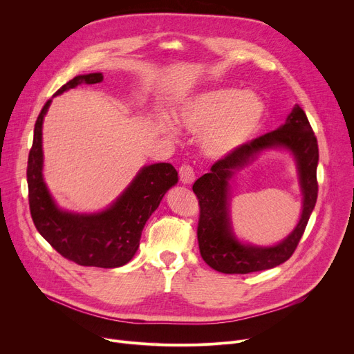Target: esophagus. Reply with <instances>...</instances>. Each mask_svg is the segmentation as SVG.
<instances>
[{
	"label": "esophagus",
	"mask_w": 354,
	"mask_h": 354,
	"mask_svg": "<svg viewBox=\"0 0 354 354\" xmlns=\"http://www.w3.org/2000/svg\"><path fill=\"white\" fill-rule=\"evenodd\" d=\"M179 179L182 183L185 185H189L195 180V172H194V167L191 165H187L183 163L180 167H179Z\"/></svg>",
	"instance_id": "34e87169"
}]
</instances>
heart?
<instances>
[{
  "label": "heart",
  "instance_id": "1",
  "mask_svg": "<svg viewBox=\"0 0 354 354\" xmlns=\"http://www.w3.org/2000/svg\"><path fill=\"white\" fill-rule=\"evenodd\" d=\"M267 109L257 93L218 87L198 93L176 111L178 123L201 134L203 153L214 159L234 155L261 130Z\"/></svg>",
  "mask_w": 354,
  "mask_h": 354
}]
</instances>
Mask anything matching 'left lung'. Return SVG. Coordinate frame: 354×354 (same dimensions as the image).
Here are the masks:
<instances>
[{"instance_id": "1", "label": "left lung", "mask_w": 354, "mask_h": 354, "mask_svg": "<svg viewBox=\"0 0 354 354\" xmlns=\"http://www.w3.org/2000/svg\"><path fill=\"white\" fill-rule=\"evenodd\" d=\"M286 147L295 155L304 192V211L299 224L280 245L254 248L234 238L229 222V180L259 151ZM319 145L304 110L295 104L283 126L248 142L231 156L216 160L211 172L194 183L199 202L198 244L201 257L211 268L224 274H250L286 263L304 234L317 201Z\"/></svg>"}]
</instances>
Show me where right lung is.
<instances>
[{
  "mask_svg": "<svg viewBox=\"0 0 354 354\" xmlns=\"http://www.w3.org/2000/svg\"><path fill=\"white\" fill-rule=\"evenodd\" d=\"M102 80V73L76 76L54 96L79 84H96ZM50 103L47 100L35 120L27 165L28 203L34 225L55 251L73 263L100 268L122 267L136 254L146 221L156 211L166 191L178 182V172L171 163L142 167L113 205L99 214L80 215L59 209L41 172V129Z\"/></svg>",
  "mask_w": 354,
  "mask_h": 354,
  "instance_id": "1",
  "label": "right lung"
}]
</instances>
